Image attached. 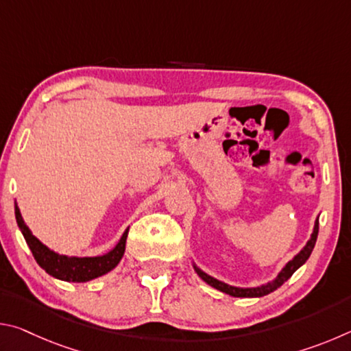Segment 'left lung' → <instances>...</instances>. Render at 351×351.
<instances>
[{"instance_id": "obj_1", "label": "left lung", "mask_w": 351, "mask_h": 351, "mask_svg": "<svg viewBox=\"0 0 351 351\" xmlns=\"http://www.w3.org/2000/svg\"><path fill=\"white\" fill-rule=\"evenodd\" d=\"M317 232H319V219L316 221V226H314V230H313V235L310 241L306 243V246L302 249V251L295 255V257L288 261L287 266L282 269L280 274L277 276L276 280H272L271 283L268 285H263V287H258V288H237V287H230V285H226L223 282L217 280V278H213L210 276H207L206 272L201 271L199 268H197V266H193L195 271H197V274L203 278V280L210 285V287L217 288L219 291H223V293L229 294V295H234V297H261V295H266L272 293V291H276L277 288H280L282 285L288 280V278L294 274V272L300 268L302 265L305 263V261L308 260V257H310L311 252H313V247L314 245H316V240H317Z\"/></svg>"}]
</instances>
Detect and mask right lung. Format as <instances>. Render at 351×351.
<instances>
[{
	"mask_svg": "<svg viewBox=\"0 0 351 351\" xmlns=\"http://www.w3.org/2000/svg\"><path fill=\"white\" fill-rule=\"evenodd\" d=\"M15 218L19 223V228L21 230L23 237L31 247L34 258L37 263L43 268L47 274L60 278V280L66 282H88L93 278L100 277L110 272L116 265L121 261L123 252H125V243L128 229L123 232L122 239L119 240L116 247L110 251L108 254L102 255V257H66V255H58L51 249H47L43 243L35 239L27 226L25 224L21 218V213L19 206H15Z\"/></svg>",
	"mask_w": 351,
	"mask_h": 351,
	"instance_id": "obj_1",
	"label": "right lung"
}]
</instances>
